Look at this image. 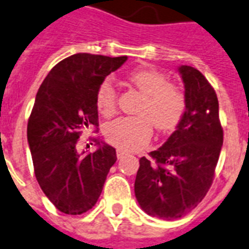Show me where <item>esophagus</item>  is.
<instances>
[{
	"label": "esophagus",
	"mask_w": 249,
	"mask_h": 249,
	"mask_svg": "<svg viewBox=\"0 0 249 249\" xmlns=\"http://www.w3.org/2000/svg\"><path fill=\"white\" fill-rule=\"evenodd\" d=\"M123 155H124V152L121 151V149H117V157H118V159H122Z\"/></svg>",
	"instance_id": "esophagus-1"
}]
</instances>
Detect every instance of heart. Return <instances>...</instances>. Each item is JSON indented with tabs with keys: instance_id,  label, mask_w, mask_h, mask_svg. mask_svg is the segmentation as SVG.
Wrapping results in <instances>:
<instances>
[{
	"instance_id": "heart-1",
	"label": "heart",
	"mask_w": 249,
	"mask_h": 249,
	"mask_svg": "<svg viewBox=\"0 0 249 249\" xmlns=\"http://www.w3.org/2000/svg\"><path fill=\"white\" fill-rule=\"evenodd\" d=\"M142 94L138 107V117H121L107 124V140L126 151L140 149L149 142L152 126L160 132H166L178 126L184 110L186 96L177 84L167 82L162 72L153 69H138L127 75ZM96 107L104 115L114 113L117 107V90L109 79L98 86Z\"/></svg>"
}]
</instances>
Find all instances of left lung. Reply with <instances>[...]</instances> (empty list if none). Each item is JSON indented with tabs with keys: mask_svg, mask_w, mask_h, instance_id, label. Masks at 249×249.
<instances>
[{
	"mask_svg": "<svg viewBox=\"0 0 249 249\" xmlns=\"http://www.w3.org/2000/svg\"><path fill=\"white\" fill-rule=\"evenodd\" d=\"M186 110L177 130L151 159L142 157L135 196L145 213L161 219L180 218L211 188L223 144L218 98L198 70L180 66Z\"/></svg>",
	"mask_w": 249,
	"mask_h": 249,
	"instance_id": "1",
	"label": "left lung"
}]
</instances>
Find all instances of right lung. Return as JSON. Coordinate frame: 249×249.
<instances>
[{
	"label": "right lung",
	"instance_id": "add662e5",
	"mask_svg": "<svg viewBox=\"0 0 249 249\" xmlns=\"http://www.w3.org/2000/svg\"><path fill=\"white\" fill-rule=\"evenodd\" d=\"M126 59V55H70L52 69L37 90L27 140L42 192L65 214L92 209L117 161L114 148L98 139L97 151L79 153L78 139L88 127L97 130L98 86Z\"/></svg>",
	"mask_w": 249,
	"mask_h": 249
}]
</instances>
